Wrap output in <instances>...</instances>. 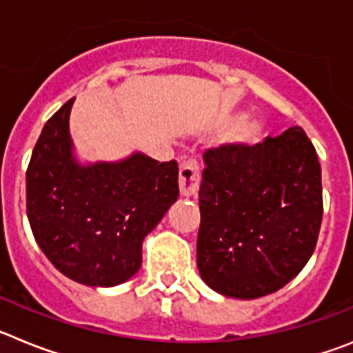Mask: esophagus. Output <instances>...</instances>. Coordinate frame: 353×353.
Instances as JSON below:
<instances>
[{
	"instance_id": "esophagus-1",
	"label": "esophagus",
	"mask_w": 353,
	"mask_h": 353,
	"mask_svg": "<svg viewBox=\"0 0 353 353\" xmlns=\"http://www.w3.org/2000/svg\"><path fill=\"white\" fill-rule=\"evenodd\" d=\"M199 164L194 159L182 162L179 171V185H180V194L182 196H192L199 189Z\"/></svg>"
}]
</instances>
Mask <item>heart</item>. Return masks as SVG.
Here are the masks:
<instances>
[{
    "instance_id": "obj_1",
    "label": "heart",
    "mask_w": 353,
    "mask_h": 353,
    "mask_svg": "<svg viewBox=\"0 0 353 353\" xmlns=\"http://www.w3.org/2000/svg\"><path fill=\"white\" fill-rule=\"evenodd\" d=\"M258 134H260V123L256 120H245L236 127L235 132H233V138L236 141L251 143L258 138Z\"/></svg>"
}]
</instances>
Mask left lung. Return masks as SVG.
<instances>
[{"mask_svg":"<svg viewBox=\"0 0 353 353\" xmlns=\"http://www.w3.org/2000/svg\"><path fill=\"white\" fill-rule=\"evenodd\" d=\"M199 187L201 279L226 297L258 299L297 276L316 248L322 168L301 127L256 145L203 154Z\"/></svg>","mask_w":353,"mask_h":353,"instance_id":"left-lung-1","label":"left lung"}]
</instances>
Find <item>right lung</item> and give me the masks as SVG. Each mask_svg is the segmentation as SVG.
<instances>
[{
    "label": "right lung",
    "instance_id": "add662e5",
    "mask_svg": "<svg viewBox=\"0 0 353 353\" xmlns=\"http://www.w3.org/2000/svg\"><path fill=\"white\" fill-rule=\"evenodd\" d=\"M72 99L43 125L26 171L31 232L63 276L117 286L141 267L143 239L179 198V164L134 154L79 166L72 157Z\"/></svg>",
    "mask_w": 353,
    "mask_h": 353
}]
</instances>
